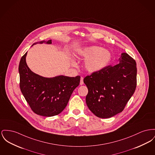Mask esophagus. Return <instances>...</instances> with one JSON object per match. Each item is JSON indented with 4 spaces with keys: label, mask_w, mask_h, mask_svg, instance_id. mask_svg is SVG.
<instances>
[{
    "label": "esophagus",
    "mask_w": 155,
    "mask_h": 155,
    "mask_svg": "<svg viewBox=\"0 0 155 155\" xmlns=\"http://www.w3.org/2000/svg\"><path fill=\"white\" fill-rule=\"evenodd\" d=\"M83 80H84V78L83 77H81V79H80V85H83L84 84V82H83Z\"/></svg>",
    "instance_id": "34e87169"
}]
</instances>
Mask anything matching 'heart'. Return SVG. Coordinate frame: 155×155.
<instances>
[{
    "label": "heart",
    "instance_id": "1",
    "mask_svg": "<svg viewBox=\"0 0 155 155\" xmlns=\"http://www.w3.org/2000/svg\"><path fill=\"white\" fill-rule=\"evenodd\" d=\"M78 55L83 59L85 69L90 73H96L104 69L111 60L112 55L108 50L97 46H90L84 48ZM73 65L76 63L72 61Z\"/></svg>",
    "mask_w": 155,
    "mask_h": 155
}]
</instances>
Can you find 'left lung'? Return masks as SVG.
<instances>
[{
	"mask_svg": "<svg viewBox=\"0 0 155 155\" xmlns=\"http://www.w3.org/2000/svg\"><path fill=\"white\" fill-rule=\"evenodd\" d=\"M137 63L123 53L119 63L86 76L84 82L88 92L86 103L97 117L109 118L121 112L137 87Z\"/></svg>",
	"mask_w": 155,
	"mask_h": 155,
	"instance_id": "left-lung-1",
	"label": "left lung"
}]
</instances>
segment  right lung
<instances>
[{
  "label": "right lung",
  "mask_w": 155,
  "mask_h": 155,
  "mask_svg": "<svg viewBox=\"0 0 155 155\" xmlns=\"http://www.w3.org/2000/svg\"><path fill=\"white\" fill-rule=\"evenodd\" d=\"M46 42L43 41L40 43ZM51 44V40L46 42ZM27 53L20 61V88L31 110L37 115L53 117L66 107L74 89L80 82V76L63 75L45 78L32 72L26 62Z\"/></svg>",
  "instance_id": "obj_1"
}]
</instances>
